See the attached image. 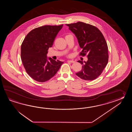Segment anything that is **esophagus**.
I'll list each match as a JSON object with an SVG mask.
<instances>
[{"mask_svg": "<svg viewBox=\"0 0 132 132\" xmlns=\"http://www.w3.org/2000/svg\"><path fill=\"white\" fill-rule=\"evenodd\" d=\"M67 62H69V63H75V61H73V60H67Z\"/></svg>", "mask_w": 132, "mask_h": 132, "instance_id": "esophagus-1", "label": "esophagus"}]
</instances>
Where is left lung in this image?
<instances>
[{"instance_id": "obj_1", "label": "left lung", "mask_w": 132, "mask_h": 132, "mask_svg": "<svg viewBox=\"0 0 132 132\" xmlns=\"http://www.w3.org/2000/svg\"><path fill=\"white\" fill-rule=\"evenodd\" d=\"M66 25L75 34L82 49L80 55H87L88 57L86 62L78 61L82 67L76 75L84 80L95 79L101 75L109 60L108 47L103 34L95 26L81 22Z\"/></svg>"}]
</instances>
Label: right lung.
Instances as JSON below:
<instances>
[{"mask_svg":"<svg viewBox=\"0 0 132 132\" xmlns=\"http://www.w3.org/2000/svg\"><path fill=\"white\" fill-rule=\"evenodd\" d=\"M63 24L35 28L26 36L21 45V57L26 72L34 80L45 82L55 76L64 63L47 57L49 48Z\"/></svg>","mask_w":132,"mask_h":132,"instance_id":"1","label":"right lung"}]
</instances>
